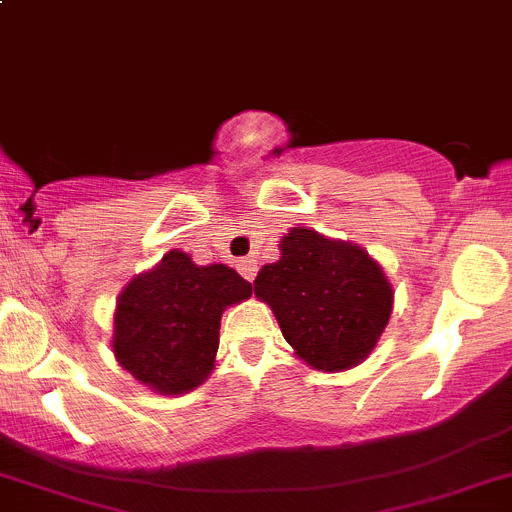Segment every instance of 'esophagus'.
I'll list each match as a JSON object with an SVG mask.
<instances>
[{
	"label": "esophagus",
	"mask_w": 512,
	"mask_h": 512,
	"mask_svg": "<svg viewBox=\"0 0 512 512\" xmlns=\"http://www.w3.org/2000/svg\"><path fill=\"white\" fill-rule=\"evenodd\" d=\"M237 270H240V275L245 277V280H255L257 277V260L255 257H245V260L237 262Z\"/></svg>",
	"instance_id": "1"
}]
</instances>
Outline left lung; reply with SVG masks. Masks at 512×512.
Wrapping results in <instances>:
<instances>
[{
	"mask_svg": "<svg viewBox=\"0 0 512 512\" xmlns=\"http://www.w3.org/2000/svg\"><path fill=\"white\" fill-rule=\"evenodd\" d=\"M282 257L257 272L255 294L270 304L282 337L319 371H347L379 342L394 309V289L369 252L292 227Z\"/></svg>",
	"mask_w": 512,
	"mask_h": 512,
	"instance_id": "obj_1",
	"label": "left lung"
}]
</instances>
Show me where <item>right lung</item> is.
I'll use <instances>...</instances> for the list:
<instances>
[{
    "label": "right lung",
    "instance_id": "right-lung-1",
    "mask_svg": "<svg viewBox=\"0 0 512 512\" xmlns=\"http://www.w3.org/2000/svg\"><path fill=\"white\" fill-rule=\"evenodd\" d=\"M250 294V282L227 265L200 267L185 252L170 250L118 294L116 361L158 394L193 391L215 369L225 307Z\"/></svg>",
    "mask_w": 512,
    "mask_h": 512
}]
</instances>
